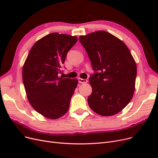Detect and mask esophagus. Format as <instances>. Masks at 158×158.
Returning <instances> with one entry per match:
<instances>
[{"instance_id":"34e87169","label":"esophagus","mask_w":158,"mask_h":158,"mask_svg":"<svg viewBox=\"0 0 158 158\" xmlns=\"http://www.w3.org/2000/svg\"><path fill=\"white\" fill-rule=\"evenodd\" d=\"M78 82H80V84H85L88 82V80L86 79H82V78H78Z\"/></svg>"}]
</instances>
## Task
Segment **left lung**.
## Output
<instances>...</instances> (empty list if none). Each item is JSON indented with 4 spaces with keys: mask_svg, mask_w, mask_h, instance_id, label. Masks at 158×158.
Returning a JSON list of instances; mask_svg holds the SVG:
<instances>
[{
    "mask_svg": "<svg viewBox=\"0 0 158 158\" xmlns=\"http://www.w3.org/2000/svg\"><path fill=\"white\" fill-rule=\"evenodd\" d=\"M94 73L89 78L92 92L89 107L102 116H111L125 108L135 89L136 64L124 43L106 31L79 37Z\"/></svg>",
    "mask_w": 158,
    "mask_h": 158,
    "instance_id": "obj_1",
    "label": "left lung"
}]
</instances>
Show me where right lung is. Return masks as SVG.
I'll list each match as a JSON object with an SVG mask.
<instances>
[{
  "instance_id": "right-lung-1",
  "label": "right lung",
  "mask_w": 158,
  "mask_h": 158,
  "mask_svg": "<svg viewBox=\"0 0 158 158\" xmlns=\"http://www.w3.org/2000/svg\"><path fill=\"white\" fill-rule=\"evenodd\" d=\"M76 36L52 33L33 45L23 64V83L28 100L37 112L56 119L68 111L78 80L59 77Z\"/></svg>"
}]
</instances>
